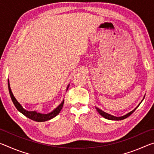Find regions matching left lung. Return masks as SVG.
Instances as JSON below:
<instances>
[{"mask_svg":"<svg viewBox=\"0 0 154 154\" xmlns=\"http://www.w3.org/2000/svg\"><path fill=\"white\" fill-rule=\"evenodd\" d=\"M143 99H144V98H143ZM140 103H141V102H140ZM140 104H139V105H140ZM139 105H138V106H139ZM138 106H137V107H138ZM137 108H135V109H134V110H132V111H130V113L126 114V115H125V116H124L116 117V116H112V115H110V114H109V113H105V112H104L103 111L101 110V109H98V107H96V110H97V111L98 112V113L100 114V116H102L103 117V118H105L107 119H110V120H118H118H122V119H126V118H128V117L130 116V115H131L135 110H136Z\"/></svg>","mask_w":154,"mask_h":154,"instance_id":"1","label":"left lung"}]
</instances>
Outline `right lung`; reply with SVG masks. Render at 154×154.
Listing matches in <instances>:
<instances>
[{"instance_id": "right-lung-1", "label": "right lung", "mask_w": 154, "mask_h": 154, "mask_svg": "<svg viewBox=\"0 0 154 154\" xmlns=\"http://www.w3.org/2000/svg\"><path fill=\"white\" fill-rule=\"evenodd\" d=\"M69 85H68L67 87V90L69 88ZM8 88H9V92L10 94V96H11V98L14 103V105L16 109L19 111L20 113H22L23 115H24L26 117H27L32 120L36 121V122H45V121H48L51 119L52 118H54V117H56L57 115H58L60 112L61 109H62V106H63L64 105V100L60 104V105L58 106L54 109V111H52L51 113H47V114H43V113H37V112L35 111H26V109L22 107V105L18 103V101L16 100V98L14 97V94L11 92V88H10V84H9V82L8 79Z\"/></svg>"}]
</instances>
